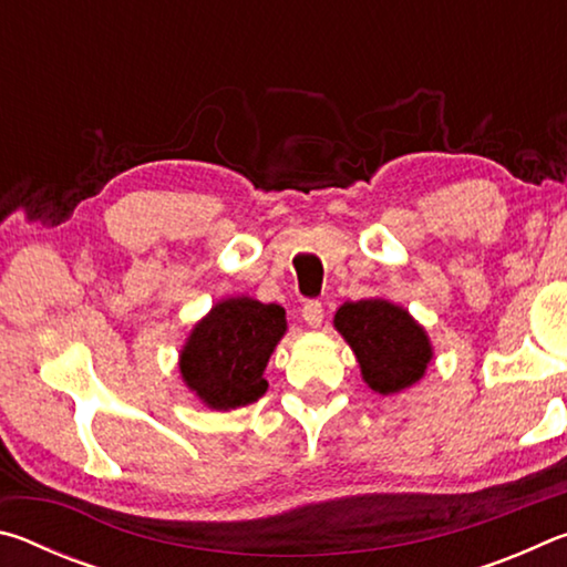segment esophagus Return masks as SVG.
<instances>
[{"label":"esophagus","instance_id":"34e87169","mask_svg":"<svg viewBox=\"0 0 567 567\" xmlns=\"http://www.w3.org/2000/svg\"><path fill=\"white\" fill-rule=\"evenodd\" d=\"M302 318L305 322L310 324V328H320L322 320H324V307L320 300H307L302 307Z\"/></svg>","mask_w":567,"mask_h":567}]
</instances>
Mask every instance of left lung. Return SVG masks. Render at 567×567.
Segmentation results:
<instances>
[{
  "mask_svg": "<svg viewBox=\"0 0 567 567\" xmlns=\"http://www.w3.org/2000/svg\"><path fill=\"white\" fill-rule=\"evenodd\" d=\"M334 328L358 358L362 380L380 395L415 385L433 360L427 332L408 310L382 297L344 302L334 312Z\"/></svg>",
  "mask_w": 567,
  "mask_h": 567,
  "instance_id": "obj_1",
  "label": "left lung"
}]
</instances>
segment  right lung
Returning <instances> with one entry per match:
<instances>
[{
    "label": "right lung",
    "mask_w": 567,
    "mask_h": 567,
    "mask_svg": "<svg viewBox=\"0 0 567 567\" xmlns=\"http://www.w3.org/2000/svg\"><path fill=\"white\" fill-rule=\"evenodd\" d=\"M285 330L280 305L227 297L192 328L179 352L182 380L207 408H245L267 392L265 368Z\"/></svg>",
    "instance_id": "obj_1"
}]
</instances>
